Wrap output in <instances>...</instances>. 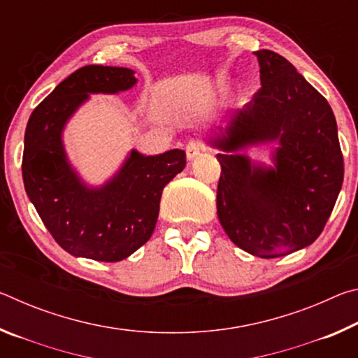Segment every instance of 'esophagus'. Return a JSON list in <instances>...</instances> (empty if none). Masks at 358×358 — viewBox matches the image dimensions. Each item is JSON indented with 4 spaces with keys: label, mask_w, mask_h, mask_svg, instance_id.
<instances>
[{
    "label": "esophagus",
    "mask_w": 358,
    "mask_h": 358,
    "mask_svg": "<svg viewBox=\"0 0 358 358\" xmlns=\"http://www.w3.org/2000/svg\"><path fill=\"white\" fill-rule=\"evenodd\" d=\"M202 148H203V143L201 141H194V138H192V141L187 142V145H186V156H187V159L192 161L194 157H197L199 155H201Z\"/></svg>",
    "instance_id": "1"
}]
</instances>
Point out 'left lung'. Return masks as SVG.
Wrapping results in <instances>:
<instances>
[{"label":"left lung","instance_id":"1","mask_svg":"<svg viewBox=\"0 0 358 358\" xmlns=\"http://www.w3.org/2000/svg\"><path fill=\"white\" fill-rule=\"evenodd\" d=\"M260 87L210 143L226 153L217 181V217L229 238L262 259L287 256L311 245L335 207L344 161L329 102L286 58L257 50ZM280 143L275 168L230 155L248 144Z\"/></svg>","mask_w":358,"mask_h":358}]
</instances>
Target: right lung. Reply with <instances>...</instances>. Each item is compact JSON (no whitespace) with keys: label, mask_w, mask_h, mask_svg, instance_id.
I'll use <instances>...</instances> for the list:
<instances>
[{"label":"right lung","mask_w":358,"mask_h":358,"mask_svg":"<svg viewBox=\"0 0 358 358\" xmlns=\"http://www.w3.org/2000/svg\"><path fill=\"white\" fill-rule=\"evenodd\" d=\"M134 71L90 64L77 69L28 120L22 175L25 191L57 243L72 256L99 262L129 257L153 234L164 186L186 166L183 150L143 156L132 150L101 187L83 185L64 153L66 121L90 93H118L136 85Z\"/></svg>","instance_id":"1"}]
</instances>
